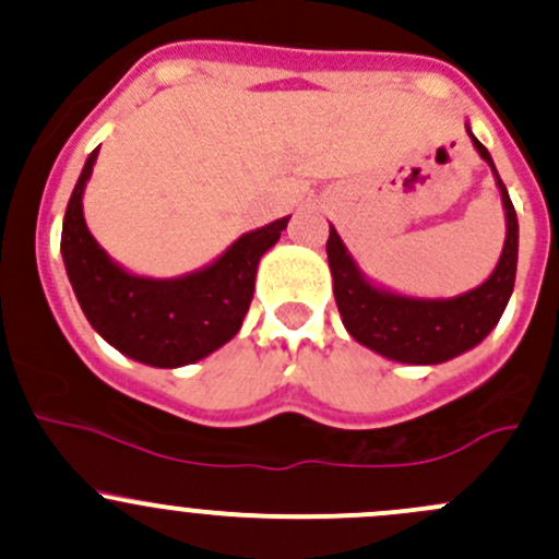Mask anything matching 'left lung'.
Wrapping results in <instances>:
<instances>
[{
    "instance_id": "1",
    "label": "left lung",
    "mask_w": 559,
    "mask_h": 559,
    "mask_svg": "<svg viewBox=\"0 0 559 559\" xmlns=\"http://www.w3.org/2000/svg\"><path fill=\"white\" fill-rule=\"evenodd\" d=\"M473 148L478 151L495 175L506 213V243L498 264L484 284L456 297H411L376 284L362 273L337 229L330 224L326 262L332 273L337 311L343 326L357 343L381 357L403 365H441L476 348L503 316L511 300L520 257V222L511 197L500 180L489 151L471 132Z\"/></svg>"
}]
</instances>
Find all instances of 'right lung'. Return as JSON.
Listing matches in <instances>:
<instances>
[{"label": "right lung", "mask_w": 559, "mask_h": 559, "mask_svg": "<svg viewBox=\"0 0 559 559\" xmlns=\"http://www.w3.org/2000/svg\"><path fill=\"white\" fill-rule=\"evenodd\" d=\"M88 154L67 202L61 259L88 324L134 362L183 368L233 341L243 326L259 259L278 243L289 216L240 235L205 267L175 278L129 273L94 240L83 218V191L97 165Z\"/></svg>", "instance_id": "add662e5"}]
</instances>
